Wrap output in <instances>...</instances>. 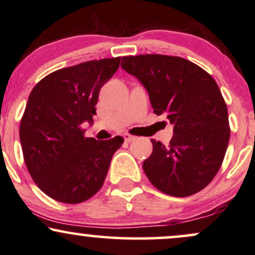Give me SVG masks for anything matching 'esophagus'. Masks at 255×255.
<instances>
[{
    "instance_id": "obj_1",
    "label": "esophagus",
    "mask_w": 255,
    "mask_h": 255,
    "mask_svg": "<svg viewBox=\"0 0 255 255\" xmlns=\"http://www.w3.org/2000/svg\"><path fill=\"white\" fill-rule=\"evenodd\" d=\"M136 138V137L134 136H132V134H130V133H124V139H125V142H132V140Z\"/></svg>"
}]
</instances>
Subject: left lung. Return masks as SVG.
<instances>
[{
	"instance_id": "8db88e82",
	"label": "left lung",
	"mask_w": 255,
	"mask_h": 255,
	"mask_svg": "<svg viewBox=\"0 0 255 255\" xmlns=\"http://www.w3.org/2000/svg\"><path fill=\"white\" fill-rule=\"evenodd\" d=\"M122 68L148 91L154 113L174 125L169 145L151 139L143 162L149 181L161 192L187 197L217 174L228 148V110L216 81L204 69L175 56L122 58Z\"/></svg>"
}]
</instances>
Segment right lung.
Masks as SVG:
<instances>
[{"label": "right lung", "instance_id": "add662e5", "mask_svg": "<svg viewBox=\"0 0 255 255\" xmlns=\"http://www.w3.org/2000/svg\"><path fill=\"white\" fill-rule=\"evenodd\" d=\"M121 57L89 61L53 71L32 89L20 123L23 160L50 198L79 204L103 186L113 154L124 138L85 137L101 87L118 70Z\"/></svg>", "mask_w": 255, "mask_h": 255}]
</instances>
